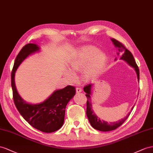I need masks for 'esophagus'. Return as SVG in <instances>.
<instances>
[{"mask_svg": "<svg viewBox=\"0 0 153 153\" xmlns=\"http://www.w3.org/2000/svg\"><path fill=\"white\" fill-rule=\"evenodd\" d=\"M82 91V89L81 88H76V92L80 93Z\"/></svg>", "mask_w": 153, "mask_h": 153, "instance_id": "obj_1", "label": "esophagus"}]
</instances>
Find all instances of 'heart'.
<instances>
[{
    "label": "heart",
    "instance_id": "obj_1",
    "mask_svg": "<svg viewBox=\"0 0 153 153\" xmlns=\"http://www.w3.org/2000/svg\"><path fill=\"white\" fill-rule=\"evenodd\" d=\"M107 62L106 53L99 51L96 47L88 45L82 47L70 60V69L74 72L82 71L84 80L90 81L100 75L104 71ZM66 74L74 77V74L66 71Z\"/></svg>",
    "mask_w": 153,
    "mask_h": 153
}]
</instances>
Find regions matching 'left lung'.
<instances>
[{"label":"left lung","instance_id":"8db88e82","mask_svg":"<svg viewBox=\"0 0 153 153\" xmlns=\"http://www.w3.org/2000/svg\"><path fill=\"white\" fill-rule=\"evenodd\" d=\"M111 41L114 45L116 48L118 49L119 52H117V56H119L120 53H122V56H121L120 59L123 60L128 63L132 68H134L136 73L137 74V78H138V81H139L140 79V71L138 66H137L136 61L134 60V58L133 57L132 54L130 51L128 50L125 47L121 44L120 42L114 39H111ZM117 60V58H115V61ZM92 84H88V85L84 87L83 90L85 92H86V96L87 97V116L88 117V119L90 123H91V126L94 128L96 130H98L100 131L107 132V131H113L114 129L120 127L121 125L123 123L124 121L126 120L128 116L130 115L131 112H129L128 114L125 116L123 118L120 120L114 122H107L106 121H104L103 120H101L100 117L97 116L96 113L94 112L92 109V99H91V94H92ZM134 108L132 107L131 111Z\"/></svg>","mask_w":153,"mask_h":153}]
</instances>
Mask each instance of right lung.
Segmentation results:
<instances>
[{
  "label": "right lung",
  "mask_w": 153,
  "mask_h": 153,
  "mask_svg": "<svg viewBox=\"0 0 153 153\" xmlns=\"http://www.w3.org/2000/svg\"><path fill=\"white\" fill-rule=\"evenodd\" d=\"M40 51V46L33 43L26 45L22 48L15 58L11 72V88L15 106L24 119L33 127L49 133L59 130L62 126L66 107L75 96L76 90L74 87L68 85L54 91L48 98L38 103H28L22 98L15 86V72L27 57Z\"/></svg>",
  "instance_id": "obj_1"
}]
</instances>
